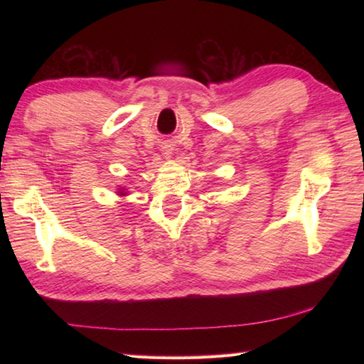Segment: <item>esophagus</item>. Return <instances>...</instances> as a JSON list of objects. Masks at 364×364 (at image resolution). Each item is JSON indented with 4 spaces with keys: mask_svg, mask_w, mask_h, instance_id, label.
I'll return each mask as SVG.
<instances>
[{
    "mask_svg": "<svg viewBox=\"0 0 364 364\" xmlns=\"http://www.w3.org/2000/svg\"><path fill=\"white\" fill-rule=\"evenodd\" d=\"M165 154H170V151H168V149H167V151H165Z\"/></svg>",
    "mask_w": 364,
    "mask_h": 364,
    "instance_id": "34e87169",
    "label": "esophagus"
}]
</instances>
